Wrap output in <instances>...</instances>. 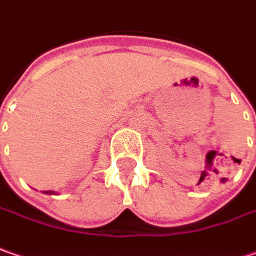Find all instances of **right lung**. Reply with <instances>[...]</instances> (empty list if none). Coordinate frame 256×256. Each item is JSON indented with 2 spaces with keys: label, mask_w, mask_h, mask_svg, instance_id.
<instances>
[{
  "label": "right lung",
  "mask_w": 256,
  "mask_h": 256,
  "mask_svg": "<svg viewBox=\"0 0 256 256\" xmlns=\"http://www.w3.org/2000/svg\"><path fill=\"white\" fill-rule=\"evenodd\" d=\"M44 194H52V192H51V190H46Z\"/></svg>",
  "instance_id": "right-lung-1"
}]
</instances>
